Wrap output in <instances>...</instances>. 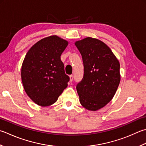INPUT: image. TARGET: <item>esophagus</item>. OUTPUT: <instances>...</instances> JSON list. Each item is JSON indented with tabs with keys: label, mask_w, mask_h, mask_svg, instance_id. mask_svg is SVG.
<instances>
[{
	"label": "esophagus",
	"mask_w": 146,
	"mask_h": 146,
	"mask_svg": "<svg viewBox=\"0 0 146 146\" xmlns=\"http://www.w3.org/2000/svg\"><path fill=\"white\" fill-rule=\"evenodd\" d=\"M73 80V76L72 75H70V82H72Z\"/></svg>",
	"instance_id": "esophagus-1"
}]
</instances>
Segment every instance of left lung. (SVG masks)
Wrapping results in <instances>:
<instances>
[{
	"mask_svg": "<svg viewBox=\"0 0 146 146\" xmlns=\"http://www.w3.org/2000/svg\"><path fill=\"white\" fill-rule=\"evenodd\" d=\"M75 44L84 67L83 78L76 85L80 102L88 110H98L115 96L120 82V65L110 48L99 40L87 37Z\"/></svg>",
	"mask_w": 146,
	"mask_h": 146,
	"instance_id": "obj_1",
	"label": "left lung"
}]
</instances>
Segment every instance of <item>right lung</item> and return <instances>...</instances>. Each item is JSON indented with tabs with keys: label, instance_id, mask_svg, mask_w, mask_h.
Masks as SVG:
<instances>
[{
	"label": "right lung",
	"instance_id": "1",
	"mask_svg": "<svg viewBox=\"0 0 146 146\" xmlns=\"http://www.w3.org/2000/svg\"><path fill=\"white\" fill-rule=\"evenodd\" d=\"M68 42L50 36L36 42L26 54L21 67L25 90L32 101L41 106L54 104L68 86L61 54Z\"/></svg>",
	"mask_w": 146,
	"mask_h": 146
}]
</instances>
